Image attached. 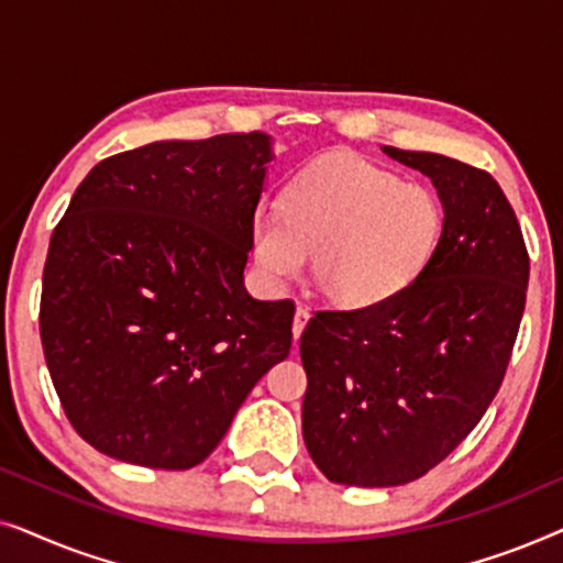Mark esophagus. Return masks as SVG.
Masks as SVG:
<instances>
[{"mask_svg": "<svg viewBox=\"0 0 563 563\" xmlns=\"http://www.w3.org/2000/svg\"><path fill=\"white\" fill-rule=\"evenodd\" d=\"M307 320H310V310L299 305L297 312H295V325H291V333H295V341H299V335H302Z\"/></svg>", "mask_w": 563, "mask_h": 563, "instance_id": "obj_1", "label": "esophagus"}]
</instances>
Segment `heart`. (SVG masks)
<instances>
[{"mask_svg":"<svg viewBox=\"0 0 563 563\" xmlns=\"http://www.w3.org/2000/svg\"><path fill=\"white\" fill-rule=\"evenodd\" d=\"M445 210L433 189L356 156H333L299 174L282 210L251 220V261L268 291H284L312 258L314 282L349 310L397 299L433 264Z\"/></svg>","mask_w":563,"mask_h":563,"instance_id":"obj_1","label":"heart"}]
</instances>
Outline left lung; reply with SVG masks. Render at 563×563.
Returning a JSON list of instances; mask_svg holds the SVG:
<instances>
[{
  "instance_id": "left-lung-1",
  "label": "left lung",
  "mask_w": 563,
  "mask_h": 563,
  "mask_svg": "<svg viewBox=\"0 0 563 563\" xmlns=\"http://www.w3.org/2000/svg\"><path fill=\"white\" fill-rule=\"evenodd\" d=\"M382 151L433 181L445 230L410 289L374 310L314 312L299 341L305 445L349 487L420 479L472 433L505 379L530 274L518 218L487 172Z\"/></svg>"
}]
</instances>
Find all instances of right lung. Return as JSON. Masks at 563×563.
Listing matches in <instances>:
<instances>
[{
    "label": "right lung",
    "instance_id": "obj_1",
    "mask_svg": "<svg viewBox=\"0 0 563 563\" xmlns=\"http://www.w3.org/2000/svg\"><path fill=\"white\" fill-rule=\"evenodd\" d=\"M266 133L158 141L91 168L53 230L41 341L66 418L107 456L191 468L289 356L295 302L245 291Z\"/></svg>",
    "mask_w": 563,
    "mask_h": 563
}]
</instances>
